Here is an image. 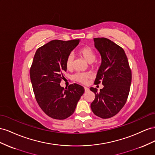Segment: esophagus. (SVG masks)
Returning <instances> with one entry per match:
<instances>
[{"mask_svg":"<svg viewBox=\"0 0 155 155\" xmlns=\"http://www.w3.org/2000/svg\"><path fill=\"white\" fill-rule=\"evenodd\" d=\"M84 90H85V91H89V88L87 87H84Z\"/></svg>","mask_w":155,"mask_h":155,"instance_id":"esophagus-1","label":"esophagus"}]
</instances>
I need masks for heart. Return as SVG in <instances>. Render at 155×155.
<instances>
[{
  "label": "heart",
  "instance_id": "b5f03b06",
  "mask_svg": "<svg viewBox=\"0 0 155 155\" xmlns=\"http://www.w3.org/2000/svg\"><path fill=\"white\" fill-rule=\"evenodd\" d=\"M78 54L84 59L87 63L90 64L92 66L97 65L98 64V61L95 60L96 54L95 51L89 46L83 47L78 51ZM74 62V56L72 54H70L66 58L65 65L68 69L71 70L73 69ZM90 77V74L86 73H77L73 76V79L78 82L81 84L87 83V79Z\"/></svg>",
  "mask_w": 155,
  "mask_h": 155
}]
</instances>
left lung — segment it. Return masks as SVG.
<instances>
[{"mask_svg":"<svg viewBox=\"0 0 155 155\" xmlns=\"http://www.w3.org/2000/svg\"><path fill=\"white\" fill-rule=\"evenodd\" d=\"M94 40L101 56L95 84L102 82L104 87L100 91L90 87L95 95L91 108L97 116L107 119L116 115L126 103L132 73L125 52L121 47L107 38H97Z\"/></svg>","mask_w":155,"mask_h":155,"instance_id":"1","label":"left lung"}]
</instances>
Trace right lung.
<instances>
[{"instance_id":"add662e5","label":"right lung","mask_w":155,"mask_h":155,"mask_svg":"<svg viewBox=\"0 0 155 155\" xmlns=\"http://www.w3.org/2000/svg\"><path fill=\"white\" fill-rule=\"evenodd\" d=\"M80 39L52 40L36 51L30 70L34 93L39 107L47 116L65 119L74 113L84 88L77 84L67 87L60 84L67 71L66 58Z\"/></svg>"}]
</instances>
